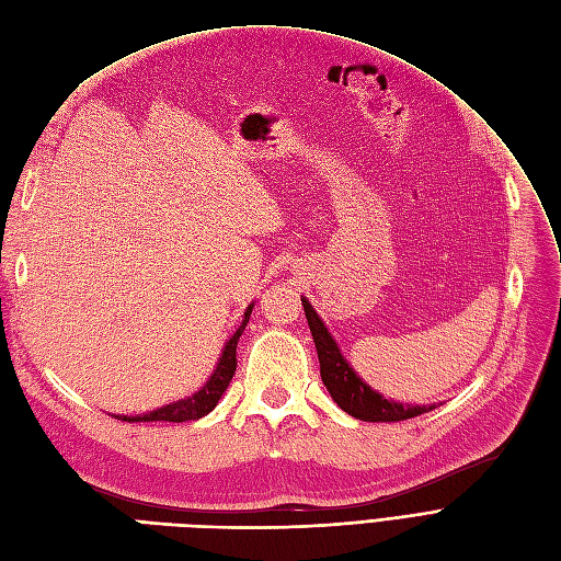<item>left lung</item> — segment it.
<instances>
[{"mask_svg":"<svg viewBox=\"0 0 561 561\" xmlns=\"http://www.w3.org/2000/svg\"><path fill=\"white\" fill-rule=\"evenodd\" d=\"M304 304V313L308 320V327H311V334L316 341V351L320 359V376L327 392L332 394V399L339 403V409H343L347 415H353L364 422H399V420H409L422 413H430L436 409V403L430 405H413V403H399L392 399H385L380 392H376L371 385H366L347 359L343 357L341 347L332 332L327 330V324L322 318L316 313V308L311 306L306 297H301Z\"/></svg>","mask_w":561,"mask_h":561,"instance_id":"8db88e82","label":"left lung"}]
</instances>
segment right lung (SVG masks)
I'll list each match as a JSON object with an SVG mask.
<instances>
[{
    "label": "right lung",
    "instance_id": "add662e5",
    "mask_svg": "<svg viewBox=\"0 0 561 561\" xmlns=\"http://www.w3.org/2000/svg\"><path fill=\"white\" fill-rule=\"evenodd\" d=\"M253 308H255V304H248L239 330L225 341V347H222V353L216 362L214 374L208 376V380L202 385V388L195 394H190V397L179 399V401H171L167 405H160V409L150 411V413L115 415V417L125 420V422H185V420H199V417L208 415L218 405L220 397L229 388L231 376H234V371H237V343H239V336L245 330L250 313H253Z\"/></svg>",
    "mask_w": 561,
    "mask_h": 561
}]
</instances>
